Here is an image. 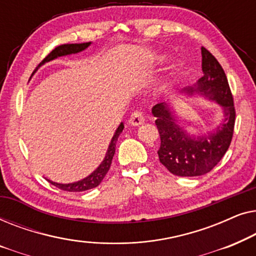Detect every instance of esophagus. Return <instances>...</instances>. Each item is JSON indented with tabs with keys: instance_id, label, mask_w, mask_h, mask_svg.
<instances>
[{
	"instance_id": "obj_1",
	"label": "esophagus",
	"mask_w": 256,
	"mask_h": 256,
	"mask_svg": "<svg viewBox=\"0 0 256 256\" xmlns=\"http://www.w3.org/2000/svg\"><path fill=\"white\" fill-rule=\"evenodd\" d=\"M143 122H144V118H143V113L141 110H135L134 113L130 115V118H129V124L132 126H135V127L142 124Z\"/></svg>"
}]
</instances>
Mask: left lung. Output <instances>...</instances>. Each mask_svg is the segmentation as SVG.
<instances>
[{"instance_id": "1", "label": "left lung", "mask_w": 256, "mask_h": 256, "mask_svg": "<svg viewBox=\"0 0 256 256\" xmlns=\"http://www.w3.org/2000/svg\"><path fill=\"white\" fill-rule=\"evenodd\" d=\"M202 57L204 76L194 87H186L182 93L192 96L197 92L222 107L224 121L214 132L197 138L188 135L177 124L170 102L157 104L152 110L160 138L157 152L160 162L171 174L180 177L202 176L210 172L228 149L236 124L233 96L222 65L205 48H202Z\"/></svg>"}]
</instances>
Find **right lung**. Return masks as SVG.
<instances>
[{
	"label": "right lung",
	"mask_w": 256,
	"mask_h": 256,
	"mask_svg": "<svg viewBox=\"0 0 256 256\" xmlns=\"http://www.w3.org/2000/svg\"><path fill=\"white\" fill-rule=\"evenodd\" d=\"M90 45V42L88 43H82V44H64V45H59L56 48H54L50 54H48L46 57H45L42 62H40V65L37 66L36 70L32 72V74L37 71L38 68H40L42 65L45 64V62L54 60V59L62 57V56H68V54H78V52H82L87 48ZM31 74V76H32ZM124 124H120L118 126L116 132L113 138H112V141L110 143V146H108V150L106 152V156H104V160L101 162L99 166L96 168V170L93 171L90 176H87L86 178H84L82 180L74 182V183H70V184H59V183H54V182L48 180L52 185L57 186L58 188L64 191H68V192H82V191H86V190H90V188H96L99 185L102 180L106 176V174L110 170V164H112V160H113V156L115 154V146H116V141L118 138V136L124 130Z\"/></svg>",
	"instance_id": "add662e5"
}]
</instances>
